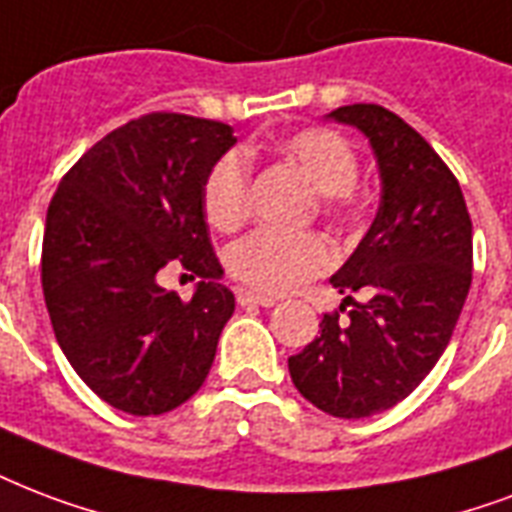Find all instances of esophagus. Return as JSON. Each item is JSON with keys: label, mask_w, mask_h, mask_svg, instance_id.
Wrapping results in <instances>:
<instances>
[{"label": "esophagus", "mask_w": 512, "mask_h": 512, "mask_svg": "<svg viewBox=\"0 0 512 512\" xmlns=\"http://www.w3.org/2000/svg\"><path fill=\"white\" fill-rule=\"evenodd\" d=\"M239 303H241V306H263V308H271V306H276V298H268V295H260V292L241 290V292H239Z\"/></svg>", "instance_id": "esophagus-1"}]
</instances>
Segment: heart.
Returning a JSON list of instances; mask_svg holds the SVG:
<instances>
[{"label":"heart","mask_w":512,"mask_h":512,"mask_svg":"<svg viewBox=\"0 0 512 512\" xmlns=\"http://www.w3.org/2000/svg\"><path fill=\"white\" fill-rule=\"evenodd\" d=\"M287 163L306 177L322 195L330 212H341L351 201V187L360 177L357 152L330 128H306L279 144ZM204 212L214 228L233 230L249 212V166L244 155L228 152L214 161L204 179ZM335 260L330 241L317 233L287 236L279 230H255L236 241L228 252V265L236 279L265 295L298 290L300 284L325 273Z\"/></svg>","instance_id":"obj_1"}]
</instances>
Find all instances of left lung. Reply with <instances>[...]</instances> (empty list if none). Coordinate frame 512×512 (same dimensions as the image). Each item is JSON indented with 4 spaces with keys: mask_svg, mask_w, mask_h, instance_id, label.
<instances>
[{
    "mask_svg": "<svg viewBox=\"0 0 512 512\" xmlns=\"http://www.w3.org/2000/svg\"><path fill=\"white\" fill-rule=\"evenodd\" d=\"M325 117L357 128L376 155V220L330 276L343 303L351 291L369 300L346 325L325 314L319 338L287 365L319 411L365 419L411 395L446 351L473 279V222L456 177L403 117L378 104Z\"/></svg>",
    "mask_w": 512,
    "mask_h": 512,
    "instance_id": "1",
    "label": "left lung"
}]
</instances>
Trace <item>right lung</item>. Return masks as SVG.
Wrapping results in <instances>:
<instances>
[{
	"label": "right lung",
	"mask_w": 512,
	"mask_h": 512,
	"mask_svg": "<svg viewBox=\"0 0 512 512\" xmlns=\"http://www.w3.org/2000/svg\"><path fill=\"white\" fill-rule=\"evenodd\" d=\"M236 144L217 120L152 112L115 128L61 179L42 239V292L74 373L112 408L161 416L201 389L236 298L220 282L204 179ZM182 264L190 304L157 284Z\"/></svg>",
	"instance_id": "1"
}]
</instances>
